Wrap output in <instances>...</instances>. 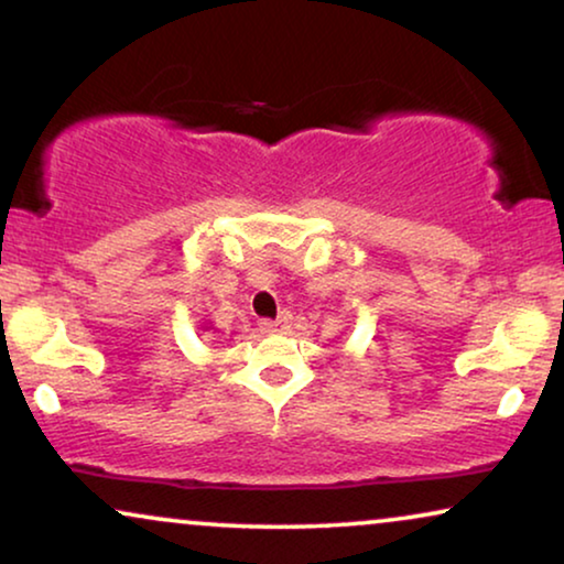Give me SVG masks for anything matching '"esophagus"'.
<instances>
[{"instance_id":"34e87169","label":"esophagus","mask_w":564,"mask_h":564,"mask_svg":"<svg viewBox=\"0 0 564 564\" xmlns=\"http://www.w3.org/2000/svg\"><path fill=\"white\" fill-rule=\"evenodd\" d=\"M259 326H261V330H267V334H282V330L290 328V315L282 313L280 318H274V321H261Z\"/></svg>"}]
</instances>
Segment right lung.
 <instances>
[{
    "label": "right lung",
    "instance_id": "right-lung-1",
    "mask_svg": "<svg viewBox=\"0 0 564 564\" xmlns=\"http://www.w3.org/2000/svg\"><path fill=\"white\" fill-rule=\"evenodd\" d=\"M205 330H213V326H205Z\"/></svg>",
    "mask_w": 564,
    "mask_h": 564
}]
</instances>
